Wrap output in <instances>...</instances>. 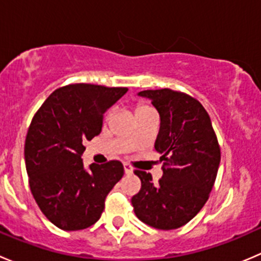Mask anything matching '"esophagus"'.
<instances>
[{
    "instance_id": "obj_1",
    "label": "esophagus",
    "mask_w": 261,
    "mask_h": 261,
    "mask_svg": "<svg viewBox=\"0 0 261 261\" xmlns=\"http://www.w3.org/2000/svg\"><path fill=\"white\" fill-rule=\"evenodd\" d=\"M123 168H125V174H133V167L128 163H125Z\"/></svg>"
}]
</instances>
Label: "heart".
Here are the masks:
<instances>
[{
	"label": "heart",
	"mask_w": 261,
	"mask_h": 261,
	"mask_svg": "<svg viewBox=\"0 0 261 261\" xmlns=\"http://www.w3.org/2000/svg\"><path fill=\"white\" fill-rule=\"evenodd\" d=\"M150 109L149 106H145V105H139L138 107H136V112H141V111H145V110Z\"/></svg>",
	"instance_id": "1"
}]
</instances>
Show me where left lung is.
<instances>
[{
    "mask_svg": "<svg viewBox=\"0 0 261 261\" xmlns=\"http://www.w3.org/2000/svg\"><path fill=\"white\" fill-rule=\"evenodd\" d=\"M139 96L151 99L160 115L155 150L163 154V177L155 184L150 173L135 170L141 189L131 203L144 223L174 230L188 223L208 199L220 165V145L198 99L169 88L147 89Z\"/></svg>",
    "mask_w": 261,
    "mask_h": 261,
    "instance_id": "8db88e82",
    "label": "left lung"
}]
</instances>
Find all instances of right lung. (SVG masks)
I'll use <instances>...</instances> for the list:
<instances>
[{
  "mask_svg": "<svg viewBox=\"0 0 261 261\" xmlns=\"http://www.w3.org/2000/svg\"><path fill=\"white\" fill-rule=\"evenodd\" d=\"M126 92V87L68 84L55 89L31 120L25 140L29 186L41 212L62 230L96 223L122 178L118 160L86 170L81 156L84 141L101 133L105 112Z\"/></svg>",
  "mask_w": 261,
  "mask_h": 261,
  "instance_id": "right-lung-1",
  "label": "right lung"
}]
</instances>
